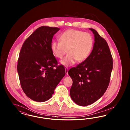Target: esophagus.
I'll use <instances>...</instances> for the list:
<instances>
[{
  "instance_id": "esophagus-1",
  "label": "esophagus",
  "mask_w": 130,
  "mask_h": 130,
  "mask_svg": "<svg viewBox=\"0 0 130 130\" xmlns=\"http://www.w3.org/2000/svg\"><path fill=\"white\" fill-rule=\"evenodd\" d=\"M65 72H66V75H68V68L65 67Z\"/></svg>"
}]
</instances>
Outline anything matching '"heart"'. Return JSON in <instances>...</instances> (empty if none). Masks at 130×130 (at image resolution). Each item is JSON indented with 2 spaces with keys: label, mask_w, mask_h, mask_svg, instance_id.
Instances as JSON below:
<instances>
[{
  "label": "heart",
  "mask_w": 130,
  "mask_h": 130,
  "mask_svg": "<svg viewBox=\"0 0 130 130\" xmlns=\"http://www.w3.org/2000/svg\"><path fill=\"white\" fill-rule=\"evenodd\" d=\"M60 40H54L51 45L53 54L58 59H62L68 51L69 54L60 61L65 66L74 64L77 60L82 62L90 55L93 45L91 34L82 31L69 29L60 36Z\"/></svg>",
  "instance_id": "heart-1"
}]
</instances>
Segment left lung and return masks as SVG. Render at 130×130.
Here are the masks:
<instances>
[{"instance_id":"1","label":"left lung","mask_w":130,"mask_h":130,"mask_svg":"<svg viewBox=\"0 0 130 130\" xmlns=\"http://www.w3.org/2000/svg\"><path fill=\"white\" fill-rule=\"evenodd\" d=\"M93 49L86 59L68 74L73 83L70 89L71 98L82 106L91 105L100 98L109 85L112 70V58L106 40L94 29Z\"/></svg>"}]
</instances>
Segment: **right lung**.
<instances>
[{
	"label": "right lung",
	"instance_id": "right-lung-1",
	"mask_svg": "<svg viewBox=\"0 0 130 130\" xmlns=\"http://www.w3.org/2000/svg\"><path fill=\"white\" fill-rule=\"evenodd\" d=\"M59 28L42 26L25 41L17 66L21 86L32 100L44 102L51 98L55 88L65 75L63 65L51 51L54 35Z\"/></svg>",
	"mask_w": 130,
	"mask_h": 130
}]
</instances>
